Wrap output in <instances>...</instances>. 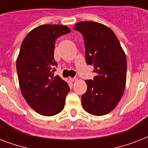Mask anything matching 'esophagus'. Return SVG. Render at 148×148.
I'll list each match as a JSON object with an SVG mask.
<instances>
[{"mask_svg":"<svg viewBox=\"0 0 148 148\" xmlns=\"http://www.w3.org/2000/svg\"><path fill=\"white\" fill-rule=\"evenodd\" d=\"M69 79H70V81H72V82H75V81L77 80V78H69Z\"/></svg>","mask_w":148,"mask_h":148,"instance_id":"1","label":"esophagus"}]
</instances>
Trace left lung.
Wrapping results in <instances>:
<instances>
[{"mask_svg": "<svg viewBox=\"0 0 148 148\" xmlns=\"http://www.w3.org/2000/svg\"><path fill=\"white\" fill-rule=\"evenodd\" d=\"M74 29L84 38L86 60L93 66V80H85L87 90L82 96L85 111L103 116L113 110L121 100L127 81V57L117 37L106 25L81 21Z\"/></svg>", "mask_w": 148, "mask_h": 148, "instance_id": "left-lung-1", "label": "left lung"}]
</instances>
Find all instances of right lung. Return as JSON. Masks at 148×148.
I'll return each instance as SVG.
<instances>
[{
	"mask_svg": "<svg viewBox=\"0 0 148 148\" xmlns=\"http://www.w3.org/2000/svg\"><path fill=\"white\" fill-rule=\"evenodd\" d=\"M60 25H42L25 36L17 58L16 68L23 97L41 115L51 116L64 109L69 86L58 75L54 77L55 43L57 38L70 32Z\"/></svg>",
	"mask_w": 148,
	"mask_h": 148,
	"instance_id": "add662e5",
	"label": "right lung"
}]
</instances>
